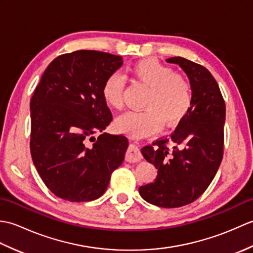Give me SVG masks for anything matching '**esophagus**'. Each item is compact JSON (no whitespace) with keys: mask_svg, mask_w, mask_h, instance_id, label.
<instances>
[{"mask_svg":"<svg viewBox=\"0 0 253 253\" xmlns=\"http://www.w3.org/2000/svg\"><path fill=\"white\" fill-rule=\"evenodd\" d=\"M141 154L140 151H139V149L135 144H130L129 147L127 149V152H126V161L129 163H135L138 162V161L141 160Z\"/></svg>","mask_w":253,"mask_h":253,"instance_id":"obj_1","label":"esophagus"}]
</instances>
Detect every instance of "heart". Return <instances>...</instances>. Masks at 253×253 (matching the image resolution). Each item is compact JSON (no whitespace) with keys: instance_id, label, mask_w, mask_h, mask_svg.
Segmentation results:
<instances>
[{"instance_id":"1","label":"heart","mask_w":253,"mask_h":253,"mask_svg":"<svg viewBox=\"0 0 253 253\" xmlns=\"http://www.w3.org/2000/svg\"><path fill=\"white\" fill-rule=\"evenodd\" d=\"M136 83L148 88L143 111H129L118 116L115 126L132 137H144L161 129L165 122L173 125L189 112L192 92L188 80L158 61L148 58L133 63L128 68ZM124 79L118 74L106 78L102 89L105 102L116 110L123 107Z\"/></svg>"}]
</instances>
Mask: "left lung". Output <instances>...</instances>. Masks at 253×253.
Masks as SVG:
<instances>
[{"mask_svg":"<svg viewBox=\"0 0 253 253\" xmlns=\"http://www.w3.org/2000/svg\"><path fill=\"white\" fill-rule=\"evenodd\" d=\"M177 64L189 79V112L169 138L141 149L143 158L158 169L154 182L139 187L147 202L161 208H179L200 197L221 165L224 149L225 102L216 80L206 67L184 57Z\"/></svg>","mask_w":253,"mask_h":253,"instance_id":"1","label":"left lung"}]
</instances>
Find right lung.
Instances as JSON below:
<instances>
[{"mask_svg":"<svg viewBox=\"0 0 253 253\" xmlns=\"http://www.w3.org/2000/svg\"><path fill=\"white\" fill-rule=\"evenodd\" d=\"M122 65V56L99 51L60 55L46 67L32 95V162L45 186L64 200L100 198L125 159V136H93L112 121L102 89Z\"/></svg>","mask_w":253,"mask_h":253,"instance_id":"1","label":"right lung"}]
</instances>
